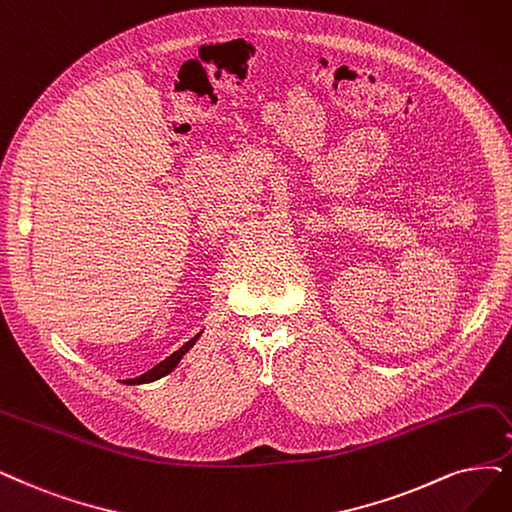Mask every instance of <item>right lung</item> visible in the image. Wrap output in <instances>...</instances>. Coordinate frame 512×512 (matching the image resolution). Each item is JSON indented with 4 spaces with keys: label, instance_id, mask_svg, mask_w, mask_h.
I'll return each mask as SVG.
<instances>
[{
    "label": "right lung",
    "instance_id": "1",
    "mask_svg": "<svg viewBox=\"0 0 512 512\" xmlns=\"http://www.w3.org/2000/svg\"><path fill=\"white\" fill-rule=\"evenodd\" d=\"M198 337H200V333H198L194 339H189V342H187L185 346H181L177 352H173V354H170L168 358H164V361H162V363H158L154 369L145 371V373H143V375H139V377H132V380H126L124 384H147V382L160 380V377H164L166 373H170V371H173V369L179 365V361L183 358V354L196 344V339H198Z\"/></svg>",
    "mask_w": 512,
    "mask_h": 512
}]
</instances>
